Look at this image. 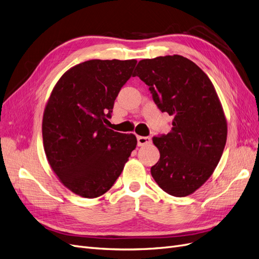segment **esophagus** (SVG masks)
<instances>
[{"label": "esophagus", "mask_w": 259, "mask_h": 259, "mask_svg": "<svg viewBox=\"0 0 259 259\" xmlns=\"http://www.w3.org/2000/svg\"><path fill=\"white\" fill-rule=\"evenodd\" d=\"M151 143V138L150 137H145V136H137V145L140 146H145Z\"/></svg>", "instance_id": "34e87169"}]
</instances>
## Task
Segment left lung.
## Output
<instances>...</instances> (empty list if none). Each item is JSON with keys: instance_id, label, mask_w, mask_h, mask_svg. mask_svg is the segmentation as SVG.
I'll return each instance as SVG.
<instances>
[{"instance_id": "8db88e82", "label": "left lung", "mask_w": 259, "mask_h": 259, "mask_svg": "<svg viewBox=\"0 0 259 259\" xmlns=\"http://www.w3.org/2000/svg\"><path fill=\"white\" fill-rule=\"evenodd\" d=\"M138 76L162 112L174 117L171 131L152 142L160 160L151 175L162 190L187 197L214 173L227 142V120L213 83L193 61L180 55L143 59Z\"/></svg>"}]
</instances>
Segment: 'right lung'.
<instances>
[{"mask_svg": "<svg viewBox=\"0 0 259 259\" xmlns=\"http://www.w3.org/2000/svg\"><path fill=\"white\" fill-rule=\"evenodd\" d=\"M136 59H92L61 75L45 106L44 151L59 182L83 198L106 193L137 145L134 134L108 128L114 100Z\"/></svg>", "mask_w": 259, "mask_h": 259, "instance_id": "obj_1", "label": "right lung"}]
</instances>
